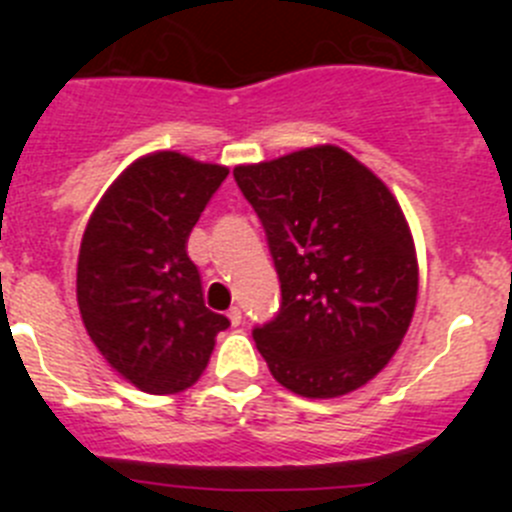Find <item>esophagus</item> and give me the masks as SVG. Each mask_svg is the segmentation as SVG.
I'll return each mask as SVG.
<instances>
[{
  "instance_id": "obj_1",
  "label": "esophagus",
  "mask_w": 512,
  "mask_h": 512,
  "mask_svg": "<svg viewBox=\"0 0 512 512\" xmlns=\"http://www.w3.org/2000/svg\"><path fill=\"white\" fill-rule=\"evenodd\" d=\"M228 318H230V323H233V325H241V320H243L241 307H230V310H228Z\"/></svg>"
}]
</instances>
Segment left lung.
I'll use <instances>...</instances> for the list:
<instances>
[{"mask_svg":"<svg viewBox=\"0 0 512 512\" xmlns=\"http://www.w3.org/2000/svg\"><path fill=\"white\" fill-rule=\"evenodd\" d=\"M266 230L282 284L253 328L271 377L302 397H341L390 364L418 300L413 235L387 184L338 146L233 169Z\"/></svg>","mask_w":512,"mask_h":512,"instance_id":"obj_1","label":"left lung"}]
</instances>
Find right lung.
I'll return each instance as SVG.
<instances>
[{"mask_svg": "<svg viewBox=\"0 0 512 512\" xmlns=\"http://www.w3.org/2000/svg\"><path fill=\"white\" fill-rule=\"evenodd\" d=\"M228 169L176 151L138 158L89 217L76 264V302L104 361L148 395L192 387L215 336L187 241Z\"/></svg>", "mask_w": 512, "mask_h": 512, "instance_id": "add662e5", "label": "right lung"}]
</instances>
